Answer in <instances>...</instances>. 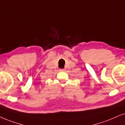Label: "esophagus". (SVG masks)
Returning a JSON list of instances; mask_svg holds the SVG:
<instances>
[{
	"instance_id": "34e87169",
	"label": "esophagus",
	"mask_w": 125,
	"mask_h": 125,
	"mask_svg": "<svg viewBox=\"0 0 125 125\" xmlns=\"http://www.w3.org/2000/svg\"><path fill=\"white\" fill-rule=\"evenodd\" d=\"M60 71H65V69H60Z\"/></svg>"
}]
</instances>
